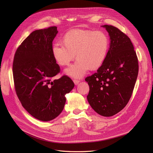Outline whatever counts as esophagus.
Instances as JSON below:
<instances>
[{"instance_id":"1","label":"esophagus","mask_w":153,"mask_h":153,"mask_svg":"<svg viewBox=\"0 0 153 153\" xmlns=\"http://www.w3.org/2000/svg\"><path fill=\"white\" fill-rule=\"evenodd\" d=\"M73 82L75 85H78V83L80 82V80H73Z\"/></svg>"}]
</instances>
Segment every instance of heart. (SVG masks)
<instances>
[{
  "instance_id": "1",
  "label": "heart",
  "mask_w": 153,
  "mask_h": 153,
  "mask_svg": "<svg viewBox=\"0 0 153 153\" xmlns=\"http://www.w3.org/2000/svg\"><path fill=\"white\" fill-rule=\"evenodd\" d=\"M62 43L53 45L52 55L59 65L64 66L68 65L76 54V62L64 71L75 78L84 76L89 68L94 70L101 67L110 48L108 37L102 31L73 29L64 34Z\"/></svg>"
}]
</instances>
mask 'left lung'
I'll list each match as a JSON object with an SVG mask.
<instances>
[{
    "mask_svg": "<svg viewBox=\"0 0 153 153\" xmlns=\"http://www.w3.org/2000/svg\"><path fill=\"white\" fill-rule=\"evenodd\" d=\"M101 27L108 32L110 48L97 72L85 78L89 85L87 98L96 112L110 117L122 110L130 99L138 63L133 45L126 34L112 25Z\"/></svg>",
    "mask_w": 153,
    "mask_h": 153,
    "instance_id": "8db88e82",
    "label": "left lung"
}]
</instances>
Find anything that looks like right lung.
<instances>
[{"instance_id":"obj_1","label":"right lung","mask_w":153,"mask_h":153,"mask_svg":"<svg viewBox=\"0 0 153 153\" xmlns=\"http://www.w3.org/2000/svg\"><path fill=\"white\" fill-rule=\"evenodd\" d=\"M57 33V27L33 31L18 48L13 60L18 98L32 116L42 121L53 120L62 112L65 95L75 86L67 76L52 80L60 72L52 55Z\"/></svg>"}]
</instances>
